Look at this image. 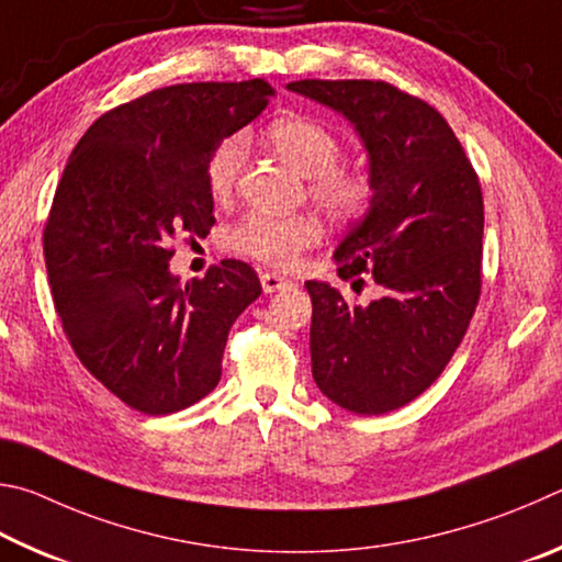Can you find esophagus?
Segmentation results:
<instances>
[{
	"label": "esophagus",
	"mask_w": 562,
	"mask_h": 562,
	"mask_svg": "<svg viewBox=\"0 0 562 562\" xmlns=\"http://www.w3.org/2000/svg\"><path fill=\"white\" fill-rule=\"evenodd\" d=\"M291 286H293V281L283 279V276H279V273H261V289L266 293H276V291L291 289Z\"/></svg>",
	"instance_id": "34e87169"
}]
</instances>
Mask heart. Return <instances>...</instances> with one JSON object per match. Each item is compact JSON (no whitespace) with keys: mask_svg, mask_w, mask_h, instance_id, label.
Returning a JSON list of instances; mask_svg holds the SVG:
<instances>
[{"mask_svg":"<svg viewBox=\"0 0 562 562\" xmlns=\"http://www.w3.org/2000/svg\"><path fill=\"white\" fill-rule=\"evenodd\" d=\"M269 140L273 150L286 160L293 170L311 180V192L328 214L338 220H350L368 210L372 200L370 177L356 167H340L342 143L326 123L308 115H286L269 125ZM246 160V140L232 135L216 147L206 165V184L214 196H226L236 184ZM321 224L306 214L276 216L251 212L234 226L229 244L234 251L251 259L291 269L301 251L311 249L321 239Z\"/></svg>","mask_w":562,"mask_h":562,"instance_id":"obj_1","label":"heart"}]
</instances>
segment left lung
<instances>
[{
  "mask_svg": "<svg viewBox=\"0 0 562 562\" xmlns=\"http://www.w3.org/2000/svg\"><path fill=\"white\" fill-rule=\"evenodd\" d=\"M340 113L368 153L372 200L333 251L342 281L370 273L382 296L350 306L306 281L318 390L356 415L419 397L454 356L481 293V184L435 108L382 81H293Z\"/></svg>",
  "mask_w": 562,
  "mask_h": 562,
  "instance_id": "8db88e82",
  "label": "left lung"
}]
</instances>
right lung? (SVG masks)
I'll use <instances>...</instances> for the list:
<instances>
[{
    "label": "right lung",
    "instance_id": "obj_1",
    "mask_svg": "<svg viewBox=\"0 0 562 562\" xmlns=\"http://www.w3.org/2000/svg\"><path fill=\"white\" fill-rule=\"evenodd\" d=\"M271 95L261 78L157 88L98 117L56 187L44 232L56 313L86 370L143 415L210 395L234 321L261 296L236 259L182 283L170 244L210 232V157Z\"/></svg>",
    "mask_w": 562,
    "mask_h": 562
}]
</instances>
